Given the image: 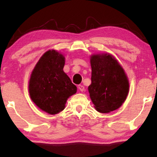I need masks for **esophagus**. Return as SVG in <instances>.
I'll use <instances>...</instances> for the list:
<instances>
[{
    "label": "esophagus",
    "mask_w": 157,
    "mask_h": 157,
    "mask_svg": "<svg viewBox=\"0 0 157 157\" xmlns=\"http://www.w3.org/2000/svg\"><path fill=\"white\" fill-rule=\"evenodd\" d=\"M78 89L80 90V91H85V87L82 85H79L78 86Z\"/></svg>",
    "instance_id": "34e87169"
}]
</instances>
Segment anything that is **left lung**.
I'll list each match as a JSON object with an SVG mask.
<instances>
[{"instance_id":"1","label":"left lung","mask_w":157,"mask_h":157,"mask_svg":"<svg viewBox=\"0 0 157 157\" xmlns=\"http://www.w3.org/2000/svg\"><path fill=\"white\" fill-rule=\"evenodd\" d=\"M91 84L88 88L95 109L109 113L118 109L125 101L129 81L125 70L111 54H94L90 57Z\"/></svg>"}]
</instances>
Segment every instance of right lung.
<instances>
[{"mask_svg":"<svg viewBox=\"0 0 157 157\" xmlns=\"http://www.w3.org/2000/svg\"><path fill=\"white\" fill-rule=\"evenodd\" d=\"M65 57L55 49L41 56L29 81L31 100L43 111L54 115L66 107L68 98L77 92V86L63 71Z\"/></svg>","mask_w":157,"mask_h":157,"instance_id":"obj_1","label":"right lung"}]
</instances>
